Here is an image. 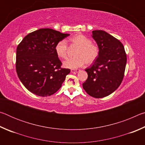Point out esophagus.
<instances>
[{"label":"esophagus","mask_w":145,"mask_h":145,"mask_svg":"<svg viewBox=\"0 0 145 145\" xmlns=\"http://www.w3.org/2000/svg\"><path fill=\"white\" fill-rule=\"evenodd\" d=\"M78 72H79V70H73V69L71 70V72L72 73H77Z\"/></svg>","instance_id":"obj_1"}]
</instances>
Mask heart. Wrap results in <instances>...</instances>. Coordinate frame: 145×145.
<instances>
[{
	"label": "heart",
	"instance_id": "1",
	"mask_svg": "<svg viewBox=\"0 0 145 145\" xmlns=\"http://www.w3.org/2000/svg\"><path fill=\"white\" fill-rule=\"evenodd\" d=\"M71 45L78 48L75 52V57L63 63L64 67L70 69H77L86 63L90 65L97 59L99 55V47L91 43L89 38L83 34H77L70 39ZM68 45L65 40H61L56 44L55 52L59 58L67 59L68 55Z\"/></svg>",
	"mask_w": 145,
	"mask_h": 145
}]
</instances>
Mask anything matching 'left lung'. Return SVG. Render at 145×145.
<instances>
[{
    "label": "left lung",
    "mask_w": 145,
    "mask_h": 145,
    "mask_svg": "<svg viewBox=\"0 0 145 145\" xmlns=\"http://www.w3.org/2000/svg\"><path fill=\"white\" fill-rule=\"evenodd\" d=\"M92 34L99 46V55L85 70L88 76L82 87L90 96L100 99L111 94L121 84L127 55L123 44L111 34L102 30L93 31Z\"/></svg>",
    "instance_id": "1"
}]
</instances>
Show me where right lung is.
<instances>
[{
    "mask_svg": "<svg viewBox=\"0 0 145 145\" xmlns=\"http://www.w3.org/2000/svg\"><path fill=\"white\" fill-rule=\"evenodd\" d=\"M69 35L52 29H40L28 34L20 43L16 48V73L29 91L47 97L59 89L70 70L61 67L62 63L55 46Z\"/></svg>",
    "mask_w": 145,
    "mask_h": 145,
    "instance_id": "obj_1",
    "label": "right lung"
}]
</instances>
